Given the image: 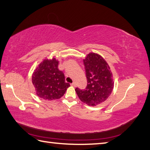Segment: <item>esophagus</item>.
<instances>
[{"label":"esophagus","mask_w":150,"mask_h":150,"mask_svg":"<svg viewBox=\"0 0 150 150\" xmlns=\"http://www.w3.org/2000/svg\"><path fill=\"white\" fill-rule=\"evenodd\" d=\"M71 86H73V87H75L76 86L75 82H73V83L71 84Z\"/></svg>","instance_id":"esophagus-1"}]
</instances>
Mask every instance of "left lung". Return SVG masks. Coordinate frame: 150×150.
<instances>
[{"instance_id":"1","label":"left lung","mask_w":150,"mask_h":150,"mask_svg":"<svg viewBox=\"0 0 150 150\" xmlns=\"http://www.w3.org/2000/svg\"><path fill=\"white\" fill-rule=\"evenodd\" d=\"M88 81L86 88L75 89L82 103L96 106L107 100L114 87L113 74L110 67L99 54L90 52L83 59Z\"/></svg>"}]
</instances>
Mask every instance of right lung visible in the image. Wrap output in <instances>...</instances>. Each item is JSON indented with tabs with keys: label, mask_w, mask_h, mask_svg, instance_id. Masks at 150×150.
Segmentation results:
<instances>
[{
	"label": "right lung",
	"mask_w": 150,
	"mask_h": 150,
	"mask_svg": "<svg viewBox=\"0 0 150 150\" xmlns=\"http://www.w3.org/2000/svg\"><path fill=\"white\" fill-rule=\"evenodd\" d=\"M58 64L59 60L54 57L46 58L34 69L32 83L39 97L46 100L59 99L70 86Z\"/></svg>",
	"instance_id": "add662e5"
}]
</instances>
